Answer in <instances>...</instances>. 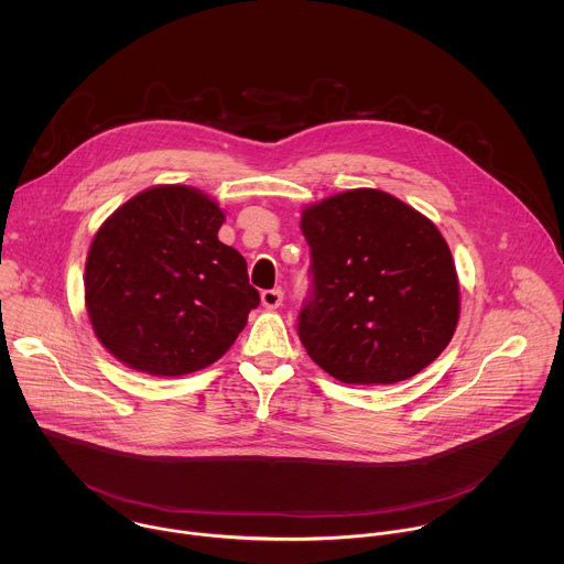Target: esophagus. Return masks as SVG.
<instances>
[{"instance_id":"1","label":"esophagus","mask_w":564,"mask_h":564,"mask_svg":"<svg viewBox=\"0 0 564 564\" xmlns=\"http://www.w3.org/2000/svg\"><path fill=\"white\" fill-rule=\"evenodd\" d=\"M282 300H284V293H282L280 289H269V291H262V295H260L262 306L269 308V311L280 308V306H282Z\"/></svg>"}]
</instances>
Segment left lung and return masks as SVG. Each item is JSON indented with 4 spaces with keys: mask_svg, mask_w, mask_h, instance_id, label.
Instances as JSON below:
<instances>
[{
    "mask_svg": "<svg viewBox=\"0 0 564 564\" xmlns=\"http://www.w3.org/2000/svg\"><path fill=\"white\" fill-rule=\"evenodd\" d=\"M313 300L300 313L308 356L343 384H395L449 345L460 286L438 228L402 199L354 188L302 210Z\"/></svg>",
    "mask_w": 564,
    "mask_h": 564,
    "instance_id": "left-lung-1",
    "label": "left lung"
}]
</instances>
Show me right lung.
<instances>
[{
    "instance_id": "add662e5",
    "label": "right lung",
    "mask_w": 564,
    "mask_h": 564,
    "mask_svg": "<svg viewBox=\"0 0 564 564\" xmlns=\"http://www.w3.org/2000/svg\"><path fill=\"white\" fill-rule=\"evenodd\" d=\"M226 215L186 184H159L95 232L84 304L97 340L126 367L186 376L217 362L260 304L241 253L219 241Z\"/></svg>"
}]
</instances>
